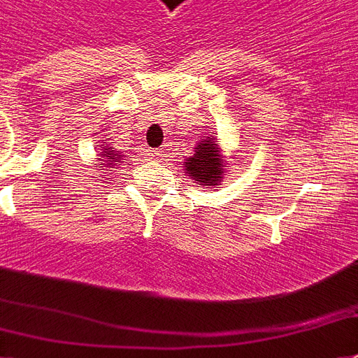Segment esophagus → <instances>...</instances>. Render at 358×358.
Returning <instances> with one entry per match:
<instances>
[{
  "instance_id": "1",
  "label": "esophagus",
  "mask_w": 358,
  "mask_h": 358,
  "mask_svg": "<svg viewBox=\"0 0 358 358\" xmlns=\"http://www.w3.org/2000/svg\"><path fill=\"white\" fill-rule=\"evenodd\" d=\"M150 159L155 162H161L162 161V152L161 150H153L152 153H150Z\"/></svg>"
}]
</instances>
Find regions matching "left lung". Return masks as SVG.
Here are the masks:
<instances>
[{
  "label": "left lung",
  "instance_id": "left-lung-1",
  "mask_svg": "<svg viewBox=\"0 0 358 358\" xmlns=\"http://www.w3.org/2000/svg\"><path fill=\"white\" fill-rule=\"evenodd\" d=\"M227 164L223 150L220 146V138L215 133L208 131L205 138H201L194 148V155L185 161V170L192 181L205 188H217L227 176Z\"/></svg>",
  "mask_w": 358,
  "mask_h": 358
}]
</instances>
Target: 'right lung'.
Wrapping results in <instances>:
<instances>
[{"mask_svg": "<svg viewBox=\"0 0 358 358\" xmlns=\"http://www.w3.org/2000/svg\"><path fill=\"white\" fill-rule=\"evenodd\" d=\"M100 152H99V161H102V164H100V170H104V168H113L117 166V164H120L122 161H126L124 159V155H120L115 148L111 146H104V144H100L99 148Z\"/></svg>", "mask_w": 358, "mask_h": 358, "instance_id": "right-lung-1", "label": "right lung"}]
</instances>
